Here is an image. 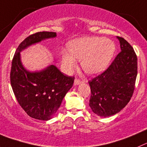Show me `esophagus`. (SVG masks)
<instances>
[{
	"instance_id": "1",
	"label": "esophagus",
	"mask_w": 147,
	"mask_h": 147,
	"mask_svg": "<svg viewBox=\"0 0 147 147\" xmlns=\"http://www.w3.org/2000/svg\"><path fill=\"white\" fill-rule=\"evenodd\" d=\"M83 82H82V81H81L80 79H75L74 84H76V85H79V84H80L83 83Z\"/></svg>"
}]
</instances>
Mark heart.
<instances>
[{
  "instance_id": "obj_1",
  "label": "heart",
  "mask_w": 147,
  "mask_h": 147,
  "mask_svg": "<svg viewBox=\"0 0 147 147\" xmlns=\"http://www.w3.org/2000/svg\"><path fill=\"white\" fill-rule=\"evenodd\" d=\"M69 53L63 51L61 59L67 69L76 66L75 59L82 61L84 71L94 75L104 71L113 56L115 46L112 40L99 37H85L70 42Z\"/></svg>"
}]
</instances>
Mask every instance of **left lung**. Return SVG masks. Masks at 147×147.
I'll return each instance as SVG.
<instances>
[{
	"label": "left lung",
	"instance_id": "left-lung-1",
	"mask_svg": "<svg viewBox=\"0 0 147 147\" xmlns=\"http://www.w3.org/2000/svg\"><path fill=\"white\" fill-rule=\"evenodd\" d=\"M121 51L102 74L89 81V106L101 117L116 114L127 105L135 89L137 56L132 46L118 37Z\"/></svg>",
	"mask_w": 147,
	"mask_h": 147
}]
</instances>
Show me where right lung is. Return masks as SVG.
Returning a JSON list of instances; mask_svg holds the SVG:
<instances>
[{"mask_svg": "<svg viewBox=\"0 0 147 147\" xmlns=\"http://www.w3.org/2000/svg\"><path fill=\"white\" fill-rule=\"evenodd\" d=\"M55 37V32H40L24 39L15 52L10 74L19 104L29 116L41 121L50 120L56 113L65 94L72 87L74 76L64 75L53 65L40 72H29L22 65L20 52L31 45Z\"/></svg>", "mask_w": 147, "mask_h": 147, "instance_id": "obj_1", "label": "right lung"}]
</instances>
